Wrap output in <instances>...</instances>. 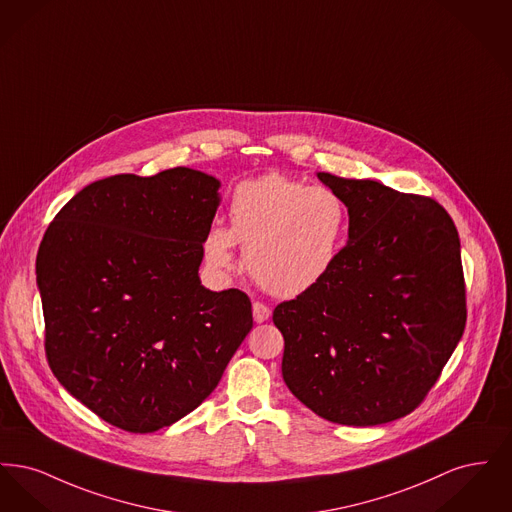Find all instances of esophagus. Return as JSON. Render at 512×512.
<instances>
[{
  "mask_svg": "<svg viewBox=\"0 0 512 512\" xmlns=\"http://www.w3.org/2000/svg\"><path fill=\"white\" fill-rule=\"evenodd\" d=\"M270 318V309H268L267 305H263V303H253V320L257 322V324H261V322H265Z\"/></svg>",
  "mask_w": 512,
  "mask_h": 512,
  "instance_id": "34e87169",
  "label": "esophagus"
}]
</instances>
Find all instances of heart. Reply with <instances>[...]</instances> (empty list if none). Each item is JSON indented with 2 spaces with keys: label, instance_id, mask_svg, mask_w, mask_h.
I'll return each mask as SVG.
<instances>
[{
  "label": "heart",
  "instance_id": "1",
  "mask_svg": "<svg viewBox=\"0 0 512 512\" xmlns=\"http://www.w3.org/2000/svg\"><path fill=\"white\" fill-rule=\"evenodd\" d=\"M230 226H213L203 240L207 265L230 272L244 245L251 278L276 297L311 292L336 268L349 213L340 195L280 174L245 180L228 205Z\"/></svg>",
  "mask_w": 512,
  "mask_h": 512
}]
</instances>
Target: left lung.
<instances>
[{
  "mask_svg": "<svg viewBox=\"0 0 512 512\" xmlns=\"http://www.w3.org/2000/svg\"><path fill=\"white\" fill-rule=\"evenodd\" d=\"M317 176L347 205V245L317 288L274 309L282 376L330 422L386 424L414 411L463 338L459 234L430 197Z\"/></svg>",
  "mask_w": 512,
  "mask_h": 512,
  "instance_id": "obj_1",
  "label": "left lung"
}]
</instances>
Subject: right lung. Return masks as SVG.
<instances>
[{"instance_id": "right-lung-1", "label": "right lung", "mask_w": 512, "mask_h": 512, "mask_svg": "<svg viewBox=\"0 0 512 512\" xmlns=\"http://www.w3.org/2000/svg\"><path fill=\"white\" fill-rule=\"evenodd\" d=\"M219 188L188 167L103 178L57 213L38 249L49 366L126 432L197 409L253 326L244 292L199 280Z\"/></svg>"}]
</instances>
